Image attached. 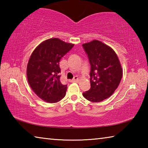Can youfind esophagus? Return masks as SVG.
<instances>
[{"instance_id": "34e87169", "label": "esophagus", "mask_w": 148, "mask_h": 148, "mask_svg": "<svg viewBox=\"0 0 148 148\" xmlns=\"http://www.w3.org/2000/svg\"><path fill=\"white\" fill-rule=\"evenodd\" d=\"M78 81H79V78L77 76H75L74 78L72 79V82H77Z\"/></svg>"}]
</instances>
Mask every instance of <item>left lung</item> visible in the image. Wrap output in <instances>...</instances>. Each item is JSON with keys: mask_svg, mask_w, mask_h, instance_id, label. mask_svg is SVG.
I'll list each match as a JSON object with an SVG mask.
<instances>
[{"mask_svg": "<svg viewBox=\"0 0 148 148\" xmlns=\"http://www.w3.org/2000/svg\"><path fill=\"white\" fill-rule=\"evenodd\" d=\"M91 64V88L83 96L92 102L110 97L118 87L123 69L116 52L108 45L94 40L82 44Z\"/></svg>", "mask_w": 148, "mask_h": 148, "instance_id": "obj_1", "label": "left lung"}]
</instances>
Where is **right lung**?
I'll return each mask as SVG.
<instances>
[{
    "mask_svg": "<svg viewBox=\"0 0 148 148\" xmlns=\"http://www.w3.org/2000/svg\"><path fill=\"white\" fill-rule=\"evenodd\" d=\"M74 46L57 38L42 42L32 52L27 67L29 84L44 101L56 103L64 98L66 85L60 81L59 61Z\"/></svg>",
    "mask_w": 148,
    "mask_h": 148,
    "instance_id": "right-lung-1",
    "label": "right lung"
}]
</instances>
